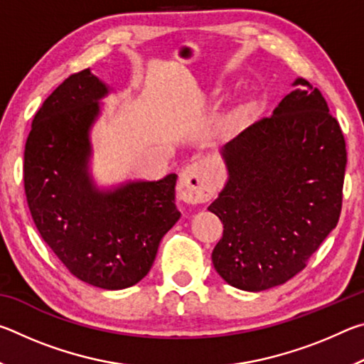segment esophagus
<instances>
[{"label":"esophagus","mask_w":364,"mask_h":364,"mask_svg":"<svg viewBox=\"0 0 364 364\" xmlns=\"http://www.w3.org/2000/svg\"><path fill=\"white\" fill-rule=\"evenodd\" d=\"M178 193L188 204H200L210 199L215 194V183L204 164L194 160L184 167L178 183Z\"/></svg>","instance_id":"34e87169"}]
</instances>
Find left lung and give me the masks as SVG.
<instances>
[{
    "label": "left lung",
    "mask_w": 364,
    "mask_h": 364,
    "mask_svg": "<svg viewBox=\"0 0 364 364\" xmlns=\"http://www.w3.org/2000/svg\"><path fill=\"white\" fill-rule=\"evenodd\" d=\"M268 119L221 147L230 178L208 210L223 223L212 262L228 284L258 292L306 267L337 226L347 149L321 91L297 78Z\"/></svg>",
    "instance_id": "obj_1"
}]
</instances>
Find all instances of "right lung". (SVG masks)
<instances>
[{
  "mask_svg": "<svg viewBox=\"0 0 364 364\" xmlns=\"http://www.w3.org/2000/svg\"><path fill=\"white\" fill-rule=\"evenodd\" d=\"M106 83L85 69L43 102L23 152V188L43 241L86 284L119 291L149 273L180 212L176 175L101 191L88 171L90 130Z\"/></svg>",
  "mask_w": 364,
  "mask_h": 364,
  "instance_id": "1",
  "label": "right lung"
}]
</instances>
